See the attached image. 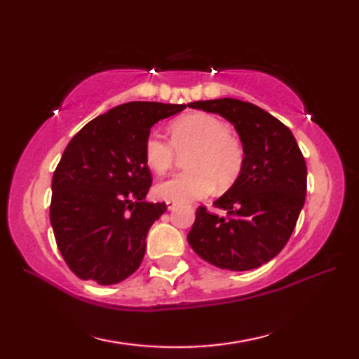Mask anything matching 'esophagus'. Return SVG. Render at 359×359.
Here are the masks:
<instances>
[{"instance_id": "1", "label": "esophagus", "mask_w": 359, "mask_h": 359, "mask_svg": "<svg viewBox=\"0 0 359 359\" xmlns=\"http://www.w3.org/2000/svg\"><path fill=\"white\" fill-rule=\"evenodd\" d=\"M175 205H177V203H175L174 201H166V208L170 210V211H171V210H174Z\"/></svg>"}]
</instances>
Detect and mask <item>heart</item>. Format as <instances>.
I'll use <instances>...</instances> for the list:
<instances>
[{"mask_svg": "<svg viewBox=\"0 0 359 359\" xmlns=\"http://www.w3.org/2000/svg\"><path fill=\"white\" fill-rule=\"evenodd\" d=\"M171 142L158 133L144 140V160L152 171L170 170L179 154L188 171L172 174L156 185V194L174 202L202 199L212 188L226 189L242 171L245 152L239 139L230 134L222 118L208 112H193L174 120L170 128Z\"/></svg>", "mask_w": 359, "mask_h": 359, "instance_id": "1", "label": "heart"}]
</instances>
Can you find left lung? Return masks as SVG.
<instances>
[{
	"label": "left lung",
	"instance_id": "obj_1",
	"mask_svg": "<svg viewBox=\"0 0 359 359\" xmlns=\"http://www.w3.org/2000/svg\"><path fill=\"white\" fill-rule=\"evenodd\" d=\"M188 106L230 121L245 152L238 179L212 203L226 215L197 208L188 243L219 269H257L285 247L294 230L306 202V160L292 131L253 103L217 98Z\"/></svg>",
	"mask_w": 359,
	"mask_h": 359
}]
</instances>
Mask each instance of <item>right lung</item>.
I'll return each mask as SVG.
<instances>
[{
    "mask_svg": "<svg viewBox=\"0 0 359 359\" xmlns=\"http://www.w3.org/2000/svg\"><path fill=\"white\" fill-rule=\"evenodd\" d=\"M187 104L129 102L72 137L52 177L50 224L60 253L80 279L118 284L139 269L165 202H144L152 184L144 140Z\"/></svg>",
    "mask_w": 359,
    "mask_h": 359,
    "instance_id": "1",
    "label": "right lung"
}]
</instances>
